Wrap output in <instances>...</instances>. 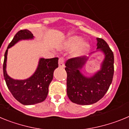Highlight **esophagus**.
<instances>
[{
	"mask_svg": "<svg viewBox=\"0 0 129 129\" xmlns=\"http://www.w3.org/2000/svg\"><path fill=\"white\" fill-rule=\"evenodd\" d=\"M59 67H64V59L63 57H60L59 59Z\"/></svg>",
	"mask_w": 129,
	"mask_h": 129,
	"instance_id": "esophagus-1",
	"label": "esophagus"
}]
</instances>
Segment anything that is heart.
Segmentation results:
<instances>
[{"label": "heart", "instance_id": "b5f03b06", "mask_svg": "<svg viewBox=\"0 0 129 129\" xmlns=\"http://www.w3.org/2000/svg\"><path fill=\"white\" fill-rule=\"evenodd\" d=\"M83 39L79 36H73L69 38L65 44L66 48L68 50H74L75 55L83 54L89 48V44L86 42L82 43Z\"/></svg>", "mask_w": 129, "mask_h": 129}]
</instances>
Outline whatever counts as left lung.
Returning <instances> with one entry per match:
<instances>
[{"label":"left lung","instance_id":"left-lung-1","mask_svg":"<svg viewBox=\"0 0 129 129\" xmlns=\"http://www.w3.org/2000/svg\"><path fill=\"white\" fill-rule=\"evenodd\" d=\"M98 49L105 53L101 69L92 77H86L79 72L86 57H74L67 60V95L72 102L78 105H92L101 100L108 91L113 79L114 53L104 39L98 38Z\"/></svg>","mask_w":129,"mask_h":129}]
</instances>
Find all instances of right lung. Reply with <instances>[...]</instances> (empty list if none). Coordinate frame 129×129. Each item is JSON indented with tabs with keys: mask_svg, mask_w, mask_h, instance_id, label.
Listing matches in <instances>:
<instances>
[{
	"mask_svg": "<svg viewBox=\"0 0 129 129\" xmlns=\"http://www.w3.org/2000/svg\"><path fill=\"white\" fill-rule=\"evenodd\" d=\"M34 36L28 29L19 31L9 44L4 54L3 74L9 90L19 102L26 105L37 104L45 100L48 94L50 83L53 79V71L58 67V57L41 58L37 70L31 77L26 80H15L8 76L6 70L8 50L22 39H33Z\"/></svg>",
	"mask_w": 129,
	"mask_h": 129,
	"instance_id": "add662e5",
	"label": "right lung"
}]
</instances>
